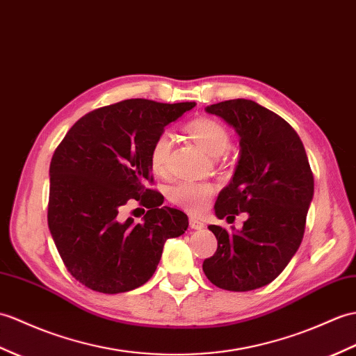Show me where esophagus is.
<instances>
[{
  "instance_id": "obj_1",
  "label": "esophagus",
  "mask_w": 356,
  "mask_h": 356,
  "mask_svg": "<svg viewBox=\"0 0 356 356\" xmlns=\"http://www.w3.org/2000/svg\"><path fill=\"white\" fill-rule=\"evenodd\" d=\"M189 227H191V229H195V230H202V229L204 227V222H203L202 220H198V218L191 217V218H189Z\"/></svg>"
}]
</instances>
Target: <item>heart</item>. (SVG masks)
Returning a JSON list of instances; mask_svg holds the SVG:
<instances>
[{
	"mask_svg": "<svg viewBox=\"0 0 356 356\" xmlns=\"http://www.w3.org/2000/svg\"><path fill=\"white\" fill-rule=\"evenodd\" d=\"M185 134L203 152L211 156L226 153L230 147V134L227 127L209 117H200L189 121L185 126ZM171 144L172 140L168 134H161L153 139L150 150H148V163L156 175L162 176L167 172ZM213 195H216V186L198 184V181H181L168 191L170 202L189 213L203 212L209 206Z\"/></svg>",
	"mask_w": 356,
	"mask_h": 356,
	"instance_id": "b5f03b06",
	"label": "heart"
}]
</instances>
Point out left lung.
I'll use <instances>...</instances> for the list:
<instances>
[{
  "instance_id": "1",
  "label": "left lung",
  "mask_w": 356,
  "mask_h": 356,
  "mask_svg": "<svg viewBox=\"0 0 356 356\" xmlns=\"http://www.w3.org/2000/svg\"><path fill=\"white\" fill-rule=\"evenodd\" d=\"M239 135L241 158L220 193V220L249 213L239 232L208 226L218 247L203 261L211 282L227 291H252L273 282L303 239L314 195V176L299 135L284 118L252 100L236 98L206 107Z\"/></svg>"
}]
</instances>
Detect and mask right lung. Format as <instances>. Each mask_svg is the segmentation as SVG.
<instances>
[{"label":"right lung","instance_id":"right-lung-1","mask_svg":"<svg viewBox=\"0 0 356 356\" xmlns=\"http://www.w3.org/2000/svg\"><path fill=\"white\" fill-rule=\"evenodd\" d=\"M194 106L130 98L86 113L57 145L48 227L80 284L104 294L135 290L153 276L165 241L185 234V213L162 206L163 195L147 188L153 184L148 150L165 126ZM131 200L149 209L143 223L120 218Z\"/></svg>","mask_w":356,"mask_h":356}]
</instances>
